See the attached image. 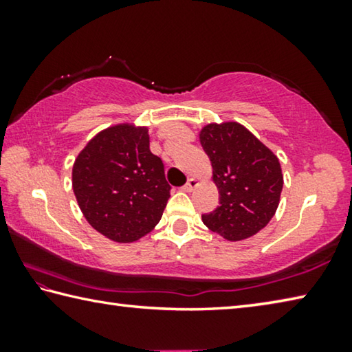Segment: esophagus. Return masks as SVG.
I'll use <instances>...</instances> for the list:
<instances>
[{"label": "esophagus", "instance_id": "obj_1", "mask_svg": "<svg viewBox=\"0 0 352 352\" xmlns=\"http://www.w3.org/2000/svg\"><path fill=\"white\" fill-rule=\"evenodd\" d=\"M197 184H199V182L195 180V178H189L188 183L183 186V190H186V192H190V190H192L195 186H197Z\"/></svg>", "mask_w": 352, "mask_h": 352}]
</instances>
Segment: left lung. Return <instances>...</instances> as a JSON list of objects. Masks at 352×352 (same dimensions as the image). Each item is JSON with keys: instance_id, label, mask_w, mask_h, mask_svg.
<instances>
[{"instance_id": "left-lung-1", "label": "left lung", "mask_w": 352, "mask_h": 352, "mask_svg": "<svg viewBox=\"0 0 352 352\" xmlns=\"http://www.w3.org/2000/svg\"><path fill=\"white\" fill-rule=\"evenodd\" d=\"M200 142L211 160L219 206L201 220L228 241H242L270 222L279 205L283 174L279 160L237 122L208 124Z\"/></svg>"}]
</instances>
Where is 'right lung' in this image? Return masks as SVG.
Returning <instances> with one entry per match:
<instances>
[{
	"instance_id": "obj_1",
	"label": "right lung",
	"mask_w": 352,
	"mask_h": 352,
	"mask_svg": "<svg viewBox=\"0 0 352 352\" xmlns=\"http://www.w3.org/2000/svg\"><path fill=\"white\" fill-rule=\"evenodd\" d=\"M73 190L94 230L133 242L160 222L170 186L162 158L148 148L147 129L122 124L98 133L79 153Z\"/></svg>"
}]
</instances>
